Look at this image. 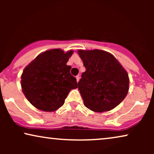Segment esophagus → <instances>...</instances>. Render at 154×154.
Masks as SVG:
<instances>
[{"mask_svg": "<svg viewBox=\"0 0 154 154\" xmlns=\"http://www.w3.org/2000/svg\"><path fill=\"white\" fill-rule=\"evenodd\" d=\"M75 78H76V81H77V82H79V80H80V79H81V78H80L79 75H77V76L75 77Z\"/></svg>", "mask_w": 154, "mask_h": 154, "instance_id": "obj_1", "label": "esophagus"}]
</instances>
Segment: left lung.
I'll list each match as a JSON object with an SVG mask.
<instances>
[{
  "label": "left lung",
  "instance_id": "1",
  "mask_svg": "<svg viewBox=\"0 0 154 154\" xmlns=\"http://www.w3.org/2000/svg\"><path fill=\"white\" fill-rule=\"evenodd\" d=\"M85 71L78 83L84 105L94 112L112 110L127 95L128 73L116 58L102 50H79Z\"/></svg>",
  "mask_w": 154,
  "mask_h": 154
}]
</instances>
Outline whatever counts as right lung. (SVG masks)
<instances>
[{
	"label": "right lung",
	"mask_w": 154,
	"mask_h": 154,
	"mask_svg": "<svg viewBox=\"0 0 154 154\" xmlns=\"http://www.w3.org/2000/svg\"><path fill=\"white\" fill-rule=\"evenodd\" d=\"M73 50L52 49L39 54L25 67L21 76L24 94L33 106L52 112L64 104L72 89L77 88L76 79L66 65Z\"/></svg>",
	"instance_id": "right-lung-1"
}]
</instances>
